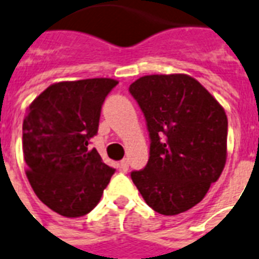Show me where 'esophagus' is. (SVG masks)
<instances>
[{
	"label": "esophagus",
	"mask_w": 259,
	"mask_h": 259,
	"mask_svg": "<svg viewBox=\"0 0 259 259\" xmlns=\"http://www.w3.org/2000/svg\"><path fill=\"white\" fill-rule=\"evenodd\" d=\"M128 166H130V164H128V160L124 159V160H121L120 161V169L121 170H128Z\"/></svg>",
	"instance_id": "esophagus-1"
}]
</instances>
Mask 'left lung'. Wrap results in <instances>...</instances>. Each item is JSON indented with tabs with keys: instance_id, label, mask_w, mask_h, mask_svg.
<instances>
[{
	"instance_id": "obj_1",
	"label": "left lung",
	"mask_w": 259,
	"mask_h": 259,
	"mask_svg": "<svg viewBox=\"0 0 259 259\" xmlns=\"http://www.w3.org/2000/svg\"><path fill=\"white\" fill-rule=\"evenodd\" d=\"M149 132V159L131 179L155 211L189 210L219 180L226 163L228 117L217 100L185 74L147 75L130 86Z\"/></svg>"
}]
</instances>
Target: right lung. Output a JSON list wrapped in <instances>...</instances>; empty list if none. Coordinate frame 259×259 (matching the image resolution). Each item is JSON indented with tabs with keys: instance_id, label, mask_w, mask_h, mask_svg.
Masks as SVG:
<instances>
[{
	"instance_id": "1",
	"label": "right lung",
	"mask_w": 259,
	"mask_h": 259,
	"mask_svg": "<svg viewBox=\"0 0 259 259\" xmlns=\"http://www.w3.org/2000/svg\"><path fill=\"white\" fill-rule=\"evenodd\" d=\"M116 84L108 78L59 82L29 106L22 124L26 176L38 198L58 214L90 213L115 173L89 145Z\"/></svg>"
}]
</instances>
